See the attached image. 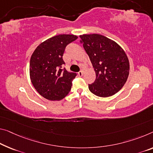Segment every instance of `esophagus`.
Segmentation results:
<instances>
[{"mask_svg":"<svg viewBox=\"0 0 153 153\" xmlns=\"http://www.w3.org/2000/svg\"><path fill=\"white\" fill-rule=\"evenodd\" d=\"M83 71H80V72H78V76H83Z\"/></svg>","mask_w":153,"mask_h":153,"instance_id":"obj_1","label":"esophagus"}]
</instances>
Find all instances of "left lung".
Masks as SVG:
<instances>
[{
  "instance_id": "8db88e82",
  "label": "left lung",
  "mask_w": 153,
  "mask_h": 153,
  "mask_svg": "<svg viewBox=\"0 0 153 153\" xmlns=\"http://www.w3.org/2000/svg\"><path fill=\"white\" fill-rule=\"evenodd\" d=\"M79 37L96 76L94 82L89 85V90L99 97L114 95L123 88L128 78L127 55L118 44L102 35L83 34Z\"/></svg>"
}]
</instances>
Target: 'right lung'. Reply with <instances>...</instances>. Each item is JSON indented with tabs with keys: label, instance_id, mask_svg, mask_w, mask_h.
<instances>
[{
	"label": "right lung",
	"instance_id": "add662e5",
	"mask_svg": "<svg viewBox=\"0 0 153 153\" xmlns=\"http://www.w3.org/2000/svg\"><path fill=\"white\" fill-rule=\"evenodd\" d=\"M78 38L74 35L61 34L46 39L36 48L30 57V81L42 96L60 100L68 94L76 74L61 68L64 62L65 46Z\"/></svg>",
	"mask_w": 153,
	"mask_h": 153
}]
</instances>
